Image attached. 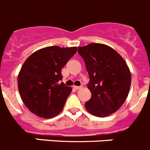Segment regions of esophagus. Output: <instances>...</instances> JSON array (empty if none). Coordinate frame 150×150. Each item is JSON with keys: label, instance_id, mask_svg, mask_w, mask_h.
Returning a JSON list of instances; mask_svg holds the SVG:
<instances>
[{"label": "esophagus", "instance_id": "esophagus-1", "mask_svg": "<svg viewBox=\"0 0 150 150\" xmlns=\"http://www.w3.org/2000/svg\"><path fill=\"white\" fill-rule=\"evenodd\" d=\"M74 88H75V89L78 90V89H81V88H83V86H74Z\"/></svg>", "mask_w": 150, "mask_h": 150}]
</instances>
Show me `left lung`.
Here are the masks:
<instances>
[{
    "label": "left lung",
    "instance_id": "left-lung-1",
    "mask_svg": "<svg viewBox=\"0 0 150 150\" xmlns=\"http://www.w3.org/2000/svg\"><path fill=\"white\" fill-rule=\"evenodd\" d=\"M89 76L87 87L91 98L85 104L91 114L108 116L116 112L126 100L132 77L127 64L110 46L90 43L78 47Z\"/></svg>",
    "mask_w": 150,
    "mask_h": 150
}]
</instances>
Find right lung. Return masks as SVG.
I'll return each mask as SVG.
<instances>
[{
	"label": "right lung",
	"instance_id": "right-lung-1",
	"mask_svg": "<svg viewBox=\"0 0 150 150\" xmlns=\"http://www.w3.org/2000/svg\"><path fill=\"white\" fill-rule=\"evenodd\" d=\"M76 51V47L48 46L36 51L24 62L18 76V91L34 114L51 119L62 110L72 88L60 83L62 68Z\"/></svg>",
	"mask_w": 150,
	"mask_h": 150
}]
</instances>
